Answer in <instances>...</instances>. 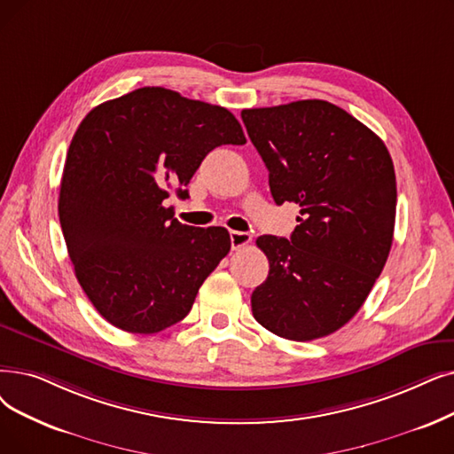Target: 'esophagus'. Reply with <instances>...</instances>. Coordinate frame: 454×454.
<instances>
[{"instance_id": "esophagus-1", "label": "esophagus", "mask_w": 454, "mask_h": 454, "mask_svg": "<svg viewBox=\"0 0 454 454\" xmlns=\"http://www.w3.org/2000/svg\"><path fill=\"white\" fill-rule=\"evenodd\" d=\"M230 241H231V248L238 250L247 247L252 241V235L245 231H230Z\"/></svg>"}]
</instances>
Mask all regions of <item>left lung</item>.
Segmentation results:
<instances>
[{"instance_id":"8db88e82","label":"left lung","mask_w":454,"mask_h":454,"mask_svg":"<svg viewBox=\"0 0 454 454\" xmlns=\"http://www.w3.org/2000/svg\"><path fill=\"white\" fill-rule=\"evenodd\" d=\"M241 118L274 202L301 207L289 239L255 241L269 276L252 293L254 319L286 340L325 338L356 315L386 265L397 207L391 155L325 100L243 109Z\"/></svg>"}]
</instances>
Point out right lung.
<instances>
[{"label":"right lung","instance_id":"obj_1","mask_svg":"<svg viewBox=\"0 0 454 454\" xmlns=\"http://www.w3.org/2000/svg\"><path fill=\"white\" fill-rule=\"evenodd\" d=\"M228 109L163 87L94 107L70 143L59 221L75 278L113 326L155 333L180 323L230 252L226 228H194L165 207L216 146L245 145Z\"/></svg>","mask_w":454,"mask_h":454}]
</instances>
